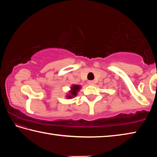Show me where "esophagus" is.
Listing matches in <instances>:
<instances>
[{"label": "esophagus", "instance_id": "esophagus-1", "mask_svg": "<svg viewBox=\"0 0 157 157\" xmlns=\"http://www.w3.org/2000/svg\"><path fill=\"white\" fill-rule=\"evenodd\" d=\"M88 83L90 85H94L95 84V82L94 80H90V81L88 82Z\"/></svg>", "mask_w": 157, "mask_h": 157}]
</instances>
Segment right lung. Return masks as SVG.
<instances>
[{
  "instance_id": "obj_1",
  "label": "right lung",
  "mask_w": 157,
  "mask_h": 157,
  "mask_svg": "<svg viewBox=\"0 0 157 157\" xmlns=\"http://www.w3.org/2000/svg\"><path fill=\"white\" fill-rule=\"evenodd\" d=\"M79 89H80V86H79V85H73L71 87V91H70L71 95H68L67 98H71L72 97L75 96V95H77V92L79 91Z\"/></svg>"
}]
</instances>
